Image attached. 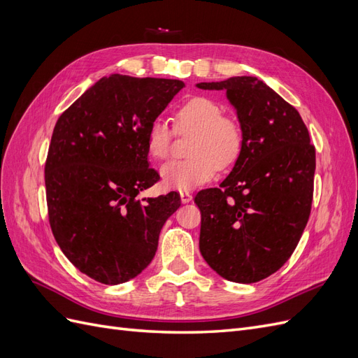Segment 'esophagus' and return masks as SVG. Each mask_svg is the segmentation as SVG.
Segmentation results:
<instances>
[{
	"label": "esophagus",
	"instance_id": "34e87169",
	"mask_svg": "<svg viewBox=\"0 0 358 358\" xmlns=\"http://www.w3.org/2000/svg\"><path fill=\"white\" fill-rule=\"evenodd\" d=\"M191 200H192L191 192H188V191H182V192H180V201H182V203H189Z\"/></svg>",
	"mask_w": 358,
	"mask_h": 358
}]
</instances>
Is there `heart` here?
<instances>
[{
  "mask_svg": "<svg viewBox=\"0 0 358 358\" xmlns=\"http://www.w3.org/2000/svg\"><path fill=\"white\" fill-rule=\"evenodd\" d=\"M173 127L180 136L192 134L187 159L171 161L161 169L164 187L176 191H189L209 182L216 170L229 169L241 158L243 150V131L231 116H225L222 106L209 96H192L180 104L173 116ZM171 127L162 119H155L146 133V148L155 159L170 155L173 136Z\"/></svg>",
  "mask_w": 358,
  "mask_h": 358,
  "instance_id": "heart-1",
  "label": "heart"
}]
</instances>
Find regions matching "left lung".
Returning a JSON list of instances; mask_svg holds the SVG:
<instances>
[{
    "label": "left lung",
    "mask_w": 358,
    "mask_h": 358,
    "mask_svg": "<svg viewBox=\"0 0 358 358\" xmlns=\"http://www.w3.org/2000/svg\"><path fill=\"white\" fill-rule=\"evenodd\" d=\"M225 91L243 131V150L220 188L200 191V252L231 282L254 284L282 267L308 224L315 146L301 116L252 76L197 83Z\"/></svg>",
    "instance_id": "left-lung-1"
}]
</instances>
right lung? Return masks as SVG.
<instances>
[{
    "label": "right lung",
    "mask_w": 358,
    "mask_h": 358,
    "mask_svg": "<svg viewBox=\"0 0 358 358\" xmlns=\"http://www.w3.org/2000/svg\"><path fill=\"white\" fill-rule=\"evenodd\" d=\"M185 83L103 78L64 112L45 166L49 224L74 267L96 282L136 278L158 248L162 225L180 206L171 191L137 194L159 180L149 167L146 133Z\"/></svg>",
    "instance_id": "add662e5"
}]
</instances>
